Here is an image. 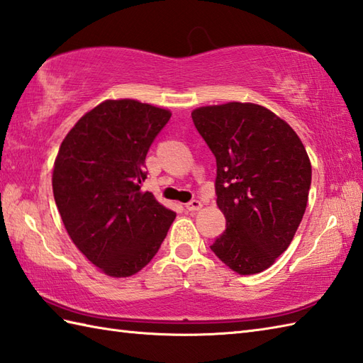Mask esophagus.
I'll use <instances>...</instances> for the list:
<instances>
[{
	"instance_id": "1",
	"label": "esophagus",
	"mask_w": 363,
	"mask_h": 363,
	"mask_svg": "<svg viewBox=\"0 0 363 363\" xmlns=\"http://www.w3.org/2000/svg\"><path fill=\"white\" fill-rule=\"evenodd\" d=\"M186 207H187V211H190V212H196V211L201 209L203 204H201V201H198V199H191L190 203L186 204Z\"/></svg>"
}]
</instances>
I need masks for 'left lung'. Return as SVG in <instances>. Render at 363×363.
<instances>
[{"label": "left lung", "mask_w": 363, "mask_h": 363, "mask_svg": "<svg viewBox=\"0 0 363 363\" xmlns=\"http://www.w3.org/2000/svg\"><path fill=\"white\" fill-rule=\"evenodd\" d=\"M217 160L215 195L226 230L211 250L238 274L260 273L289 248L309 198L312 167L295 130L251 103L191 112Z\"/></svg>", "instance_id": "8db88e82"}]
</instances>
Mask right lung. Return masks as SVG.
<instances>
[{
  "label": "right lung",
  "mask_w": 363,
  "mask_h": 363,
  "mask_svg": "<svg viewBox=\"0 0 363 363\" xmlns=\"http://www.w3.org/2000/svg\"><path fill=\"white\" fill-rule=\"evenodd\" d=\"M169 117L135 99H107L76 123L54 162V201L68 235L112 277L148 265L176 218L142 190L146 154Z\"/></svg>",
  "instance_id": "obj_1"
}]
</instances>
